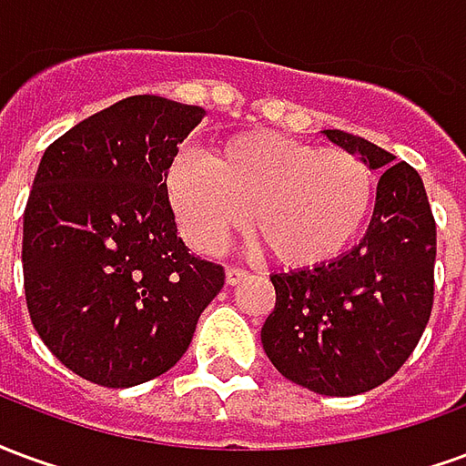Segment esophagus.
Wrapping results in <instances>:
<instances>
[{"instance_id": "esophagus-1", "label": "esophagus", "mask_w": 466, "mask_h": 466, "mask_svg": "<svg viewBox=\"0 0 466 466\" xmlns=\"http://www.w3.org/2000/svg\"><path fill=\"white\" fill-rule=\"evenodd\" d=\"M244 277H247V272H244V269H237V267H227V269H224V282L229 284V287L242 282Z\"/></svg>"}]
</instances>
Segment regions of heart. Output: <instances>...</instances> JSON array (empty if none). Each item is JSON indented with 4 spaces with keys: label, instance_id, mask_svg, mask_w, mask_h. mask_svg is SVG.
<instances>
[{
    "label": "heart",
    "instance_id": "1",
    "mask_svg": "<svg viewBox=\"0 0 466 466\" xmlns=\"http://www.w3.org/2000/svg\"><path fill=\"white\" fill-rule=\"evenodd\" d=\"M184 239L217 254L252 219L272 257L312 269L347 252L374 207L370 164L274 132L229 137L209 157L182 152L164 174Z\"/></svg>",
    "mask_w": 466,
    "mask_h": 466
}]
</instances>
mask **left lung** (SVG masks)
Returning <instances> with one entry per match:
<instances>
[{
    "label": "left lung",
    "instance_id": "8db88e82",
    "mask_svg": "<svg viewBox=\"0 0 466 466\" xmlns=\"http://www.w3.org/2000/svg\"><path fill=\"white\" fill-rule=\"evenodd\" d=\"M322 134L381 172L370 229L334 262L272 274L262 344L294 384L351 397L390 380L430 322L437 224L417 169L361 137Z\"/></svg>",
    "mask_w": 466,
    "mask_h": 466
}]
</instances>
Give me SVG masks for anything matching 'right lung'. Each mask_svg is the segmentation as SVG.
<instances>
[{
  "label": "right lung",
  "mask_w": 466,
  "mask_h": 466,
  "mask_svg": "<svg viewBox=\"0 0 466 466\" xmlns=\"http://www.w3.org/2000/svg\"><path fill=\"white\" fill-rule=\"evenodd\" d=\"M202 106L139 95L46 147L25 209L26 309L66 370L124 390L182 360L224 269L177 237L164 174Z\"/></svg>",
  "instance_id": "1"
}]
</instances>
